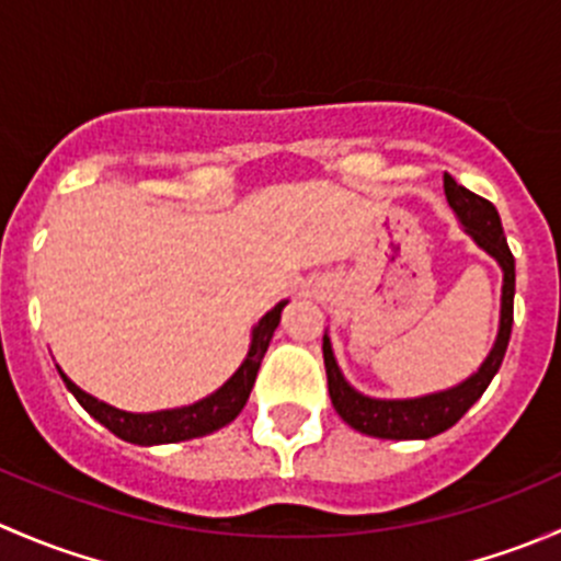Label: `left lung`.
Listing matches in <instances>:
<instances>
[{
    "label": "left lung",
    "mask_w": 561,
    "mask_h": 561,
    "mask_svg": "<svg viewBox=\"0 0 561 561\" xmlns=\"http://www.w3.org/2000/svg\"><path fill=\"white\" fill-rule=\"evenodd\" d=\"M445 197L450 208L463 225L472 241L483 252L500 263L502 268V309H500V331L496 342L480 369L467 377L458 386L439 390V393L417 396V399H371V396L358 393L344 375L339 371L336 358H333L331 339L322 336V358H325L328 393H331L333 410L342 415L347 426L355 432L369 434L380 439H428L448 432L463 417V412L483 396L489 382L500 371L502 358H505L507 342H511L513 328V296H516V260H513L511 247H507L505 233H502V219L494 203L474 195L467 186H461L454 175L445 173Z\"/></svg>",
    "instance_id": "obj_1"
}]
</instances>
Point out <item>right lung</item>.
<instances>
[{
	"instance_id": "right-lung-1",
	"label": "right lung",
	"mask_w": 561,
	"mask_h": 561,
	"mask_svg": "<svg viewBox=\"0 0 561 561\" xmlns=\"http://www.w3.org/2000/svg\"><path fill=\"white\" fill-rule=\"evenodd\" d=\"M287 301L276 304L271 312L263 314V320L252 328V344L244 364L236 369V375L225 382L222 388L214 390L206 399L195 401L190 407H179V410H160V412H124L116 407L105 404V401L94 399L87 390H81L65 371L59 369L61 380L67 390L78 399V404L100 421L107 432L116 434L118 439L133 445H168V443H184V439L206 437V434L217 432V428L228 426L236 421L241 410H244L249 393H252L254 377H257L260 360H263L265 350H268L271 336H274L276 325H279L282 309Z\"/></svg>"
}]
</instances>
